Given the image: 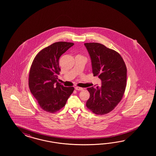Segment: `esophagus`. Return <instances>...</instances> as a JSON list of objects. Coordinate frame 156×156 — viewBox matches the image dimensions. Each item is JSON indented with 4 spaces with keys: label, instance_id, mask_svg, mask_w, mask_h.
<instances>
[{
    "label": "esophagus",
    "instance_id": "obj_1",
    "mask_svg": "<svg viewBox=\"0 0 156 156\" xmlns=\"http://www.w3.org/2000/svg\"><path fill=\"white\" fill-rule=\"evenodd\" d=\"M75 89L76 90H78V91H82V90H83V88H82V87H75Z\"/></svg>",
    "mask_w": 156,
    "mask_h": 156
}]
</instances>
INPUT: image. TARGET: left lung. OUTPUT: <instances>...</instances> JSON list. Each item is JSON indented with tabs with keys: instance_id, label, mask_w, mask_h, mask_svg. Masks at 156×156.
Listing matches in <instances>:
<instances>
[{
	"instance_id": "obj_1",
	"label": "left lung",
	"mask_w": 156,
	"mask_h": 156,
	"mask_svg": "<svg viewBox=\"0 0 156 156\" xmlns=\"http://www.w3.org/2000/svg\"><path fill=\"white\" fill-rule=\"evenodd\" d=\"M91 60L94 76L102 81L99 88L89 87L86 106L93 113L104 115L112 111L121 101L126 86L127 69L118 52L99 43H86Z\"/></svg>"
}]
</instances>
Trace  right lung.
<instances>
[{
    "label": "right lung",
    "instance_id": "obj_1",
    "mask_svg": "<svg viewBox=\"0 0 156 156\" xmlns=\"http://www.w3.org/2000/svg\"><path fill=\"white\" fill-rule=\"evenodd\" d=\"M73 45L71 42L54 43L40 51L34 59L29 73V88L45 112L54 113L63 108L74 90L73 87H65L57 81L61 71L59 59Z\"/></svg>",
    "mask_w": 156,
    "mask_h": 156
}]
</instances>
